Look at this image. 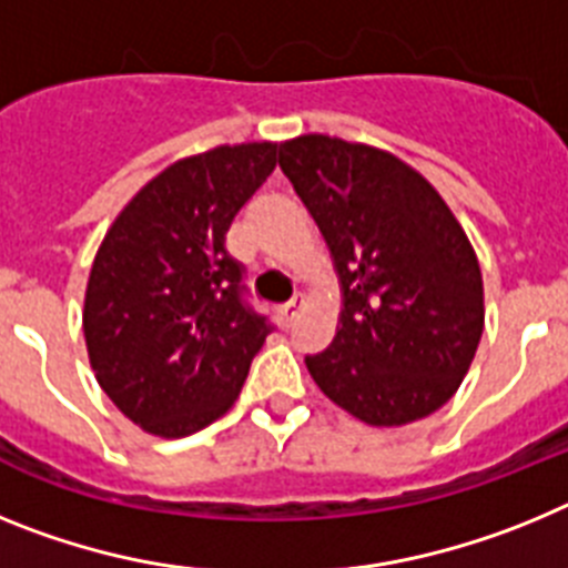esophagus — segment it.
Returning <instances> with one entry per match:
<instances>
[{"instance_id": "obj_1", "label": "esophagus", "mask_w": 568, "mask_h": 568, "mask_svg": "<svg viewBox=\"0 0 568 568\" xmlns=\"http://www.w3.org/2000/svg\"><path fill=\"white\" fill-rule=\"evenodd\" d=\"M301 310H304V298H301V295H295V298H290L287 304L281 307V315H284L287 321H295V318H298Z\"/></svg>"}]
</instances>
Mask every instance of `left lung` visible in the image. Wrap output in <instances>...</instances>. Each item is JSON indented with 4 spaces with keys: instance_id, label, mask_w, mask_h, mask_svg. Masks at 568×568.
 <instances>
[{
    "instance_id": "1",
    "label": "left lung",
    "mask_w": 568,
    "mask_h": 568,
    "mask_svg": "<svg viewBox=\"0 0 568 568\" xmlns=\"http://www.w3.org/2000/svg\"><path fill=\"white\" fill-rule=\"evenodd\" d=\"M278 164L318 224L344 290L333 344L307 355L321 393L373 426L453 398L484 333V281L438 190L393 153L298 135Z\"/></svg>"
}]
</instances>
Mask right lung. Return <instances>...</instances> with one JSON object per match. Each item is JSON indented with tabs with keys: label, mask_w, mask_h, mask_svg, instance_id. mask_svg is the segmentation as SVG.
Wrapping results in <instances>:
<instances>
[{
	"label": "right lung",
	"mask_w": 568,
	"mask_h": 568,
	"mask_svg": "<svg viewBox=\"0 0 568 568\" xmlns=\"http://www.w3.org/2000/svg\"><path fill=\"white\" fill-rule=\"evenodd\" d=\"M275 153L253 142L170 164L104 235L84 293L90 366L148 433L184 438L222 418L273 333L224 241Z\"/></svg>",
	"instance_id": "1"
}]
</instances>
